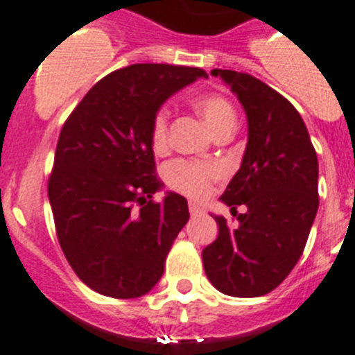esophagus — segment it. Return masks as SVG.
<instances>
[{
    "mask_svg": "<svg viewBox=\"0 0 355 355\" xmlns=\"http://www.w3.org/2000/svg\"><path fill=\"white\" fill-rule=\"evenodd\" d=\"M189 212H191V216H200V214H203V207H202V205H198V203L191 202L189 203Z\"/></svg>",
    "mask_w": 355,
    "mask_h": 355,
    "instance_id": "34e87169",
    "label": "esophagus"
}]
</instances>
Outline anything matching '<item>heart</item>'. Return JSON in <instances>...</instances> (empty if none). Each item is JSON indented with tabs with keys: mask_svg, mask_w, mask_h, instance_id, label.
I'll return each instance as SVG.
<instances>
[{
	"mask_svg": "<svg viewBox=\"0 0 355 355\" xmlns=\"http://www.w3.org/2000/svg\"><path fill=\"white\" fill-rule=\"evenodd\" d=\"M195 107L207 123L212 134L229 125H236V110L227 98L220 94H202L195 98ZM152 146L157 153L164 152L168 148V110L160 109L153 116L152 121ZM221 168L218 164H205V162H187L177 160L166 169V178L169 186L193 196L203 198L211 191V184L221 177Z\"/></svg>",
	"mask_w": 355,
	"mask_h": 355,
	"instance_id": "obj_1",
	"label": "heart"
}]
</instances>
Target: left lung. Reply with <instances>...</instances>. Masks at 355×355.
<instances>
[{
	"instance_id": "1",
	"label": "left lung",
	"mask_w": 355,
	"mask_h": 355,
	"mask_svg": "<svg viewBox=\"0 0 355 355\" xmlns=\"http://www.w3.org/2000/svg\"><path fill=\"white\" fill-rule=\"evenodd\" d=\"M241 103L248 139L241 166L221 202L237 214L230 227L214 216L220 234L202 252L203 268L218 291L263 297L289 275L306 248L318 212V157L297 109L246 73L212 69Z\"/></svg>"
}]
</instances>
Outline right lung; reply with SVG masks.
Listing matches in <instances>:
<instances>
[{
	"label": "right lung",
	"instance_id": "1",
	"mask_svg": "<svg viewBox=\"0 0 355 355\" xmlns=\"http://www.w3.org/2000/svg\"><path fill=\"white\" fill-rule=\"evenodd\" d=\"M198 67L132 64L100 80L73 110L48 184L58 243L85 286L112 298L146 295L164 273L187 200L157 180L152 121ZM140 207L135 208V203Z\"/></svg>",
	"mask_w": 355,
	"mask_h": 355
}]
</instances>
